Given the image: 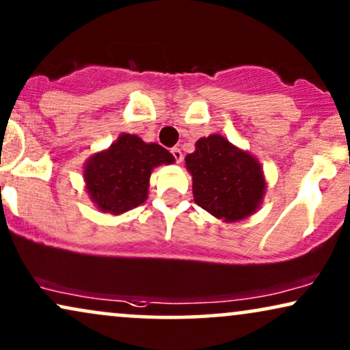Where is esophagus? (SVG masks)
<instances>
[{"instance_id": "esophagus-1", "label": "esophagus", "mask_w": 350, "mask_h": 350, "mask_svg": "<svg viewBox=\"0 0 350 350\" xmlns=\"http://www.w3.org/2000/svg\"><path fill=\"white\" fill-rule=\"evenodd\" d=\"M171 153H172V157H174V160H176V163H180L183 161V152H180V148H178V147H174V148H171Z\"/></svg>"}]
</instances>
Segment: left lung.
<instances>
[{"instance_id": "obj_1", "label": "left lung", "mask_w": 350, "mask_h": 350, "mask_svg": "<svg viewBox=\"0 0 350 350\" xmlns=\"http://www.w3.org/2000/svg\"><path fill=\"white\" fill-rule=\"evenodd\" d=\"M185 167L192 176L193 200L215 218L226 223L245 219L263 200L262 165L223 135L198 139L196 152L185 157Z\"/></svg>"}]
</instances>
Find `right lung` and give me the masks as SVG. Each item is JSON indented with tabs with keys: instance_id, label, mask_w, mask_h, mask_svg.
Segmentation results:
<instances>
[{
	"instance_id": "right-lung-1",
	"label": "right lung",
	"mask_w": 350,
	"mask_h": 350,
	"mask_svg": "<svg viewBox=\"0 0 350 350\" xmlns=\"http://www.w3.org/2000/svg\"><path fill=\"white\" fill-rule=\"evenodd\" d=\"M171 163L174 157L161 145L121 134L111 147L95 153L83 166L88 197L101 213H126L147 200L153 167Z\"/></svg>"
}]
</instances>
